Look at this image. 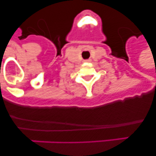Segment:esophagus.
Wrapping results in <instances>:
<instances>
[{"label": "esophagus", "instance_id": "1", "mask_svg": "<svg viewBox=\"0 0 156 156\" xmlns=\"http://www.w3.org/2000/svg\"><path fill=\"white\" fill-rule=\"evenodd\" d=\"M86 62H90V59H87V60H86Z\"/></svg>", "mask_w": 156, "mask_h": 156}]
</instances>
